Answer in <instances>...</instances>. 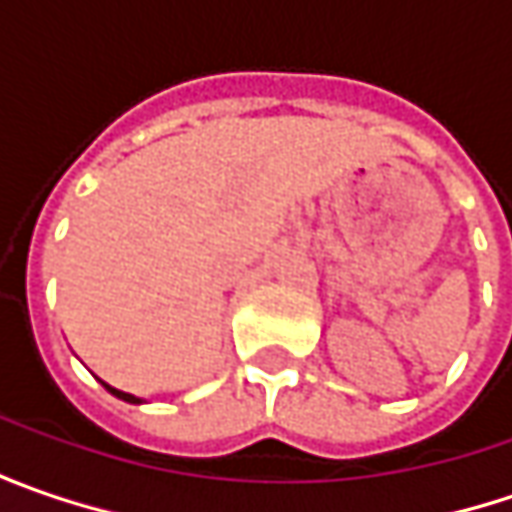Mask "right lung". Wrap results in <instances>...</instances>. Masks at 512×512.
Masks as SVG:
<instances>
[{
	"mask_svg": "<svg viewBox=\"0 0 512 512\" xmlns=\"http://www.w3.org/2000/svg\"><path fill=\"white\" fill-rule=\"evenodd\" d=\"M105 384V382H102ZM108 387V393H113L116 399H122V402H130V404H139L142 399H136V396H130V393H125V390H116V387H110V384H105Z\"/></svg>",
	"mask_w": 512,
	"mask_h": 512,
	"instance_id": "right-lung-1",
	"label": "right lung"
}]
</instances>
